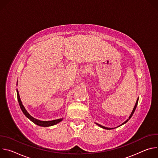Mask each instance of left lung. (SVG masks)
I'll list each match as a JSON object with an SVG mask.
<instances>
[{"instance_id":"left-lung-1","label":"left lung","mask_w":158,"mask_h":158,"mask_svg":"<svg viewBox=\"0 0 158 158\" xmlns=\"http://www.w3.org/2000/svg\"><path fill=\"white\" fill-rule=\"evenodd\" d=\"M138 100H139V98L137 99V101H136V104H135V106H134V108H133V110H132V112H131V114H130V116H129V118L126 121H124L123 123H122L121 125H119V126H118V127H119V126H122V125H123V124H124L125 123H126L130 119H131V118L132 116V115H133V114H134V111H135V110H136V107H137V105H138ZM96 124L98 125V126H99V127H102V128H103V129H107V130H109V129H114V128H116V127H114V128H110V127H105V126H102V125H101V124H98V123H96Z\"/></svg>"}]
</instances>
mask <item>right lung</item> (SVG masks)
Instances as JSON below:
<instances>
[{
	"label": "right lung",
	"mask_w": 158,
	"mask_h": 158,
	"mask_svg": "<svg viewBox=\"0 0 158 158\" xmlns=\"http://www.w3.org/2000/svg\"><path fill=\"white\" fill-rule=\"evenodd\" d=\"M17 99H18V102L20 106V107L22 110V111L23 112V113L24 114V115L28 118L32 122H33L34 124L39 126H42V127H49V126H52L54 125L57 124V123L61 122L63 120V118H60V119H55V120H52V121H40L39 119H37L34 118H33L32 116L30 115V114L27 111V110L26 109V108L24 107V105L22 104V101L20 100V96H19V93L18 90L17 89Z\"/></svg>",
	"instance_id": "add662e5"
}]
</instances>
